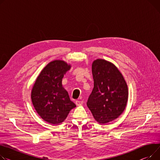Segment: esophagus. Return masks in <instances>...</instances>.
I'll return each mask as SVG.
<instances>
[{
  "label": "esophagus",
  "mask_w": 160,
  "mask_h": 160,
  "mask_svg": "<svg viewBox=\"0 0 160 160\" xmlns=\"http://www.w3.org/2000/svg\"><path fill=\"white\" fill-rule=\"evenodd\" d=\"M75 103H76L77 105H82L83 103V101H82V100H77L75 102Z\"/></svg>",
  "instance_id": "34e87169"
}]
</instances>
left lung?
Instances as JSON below:
<instances>
[{
    "mask_svg": "<svg viewBox=\"0 0 160 160\" xmlns=\"http://www.w3.org/2000/svg\"><path fill=\"white\" fill-rule=\"evenodd\" d=\"M92 73L94 88L87 105L96 121L107 123L119 117L125 110L128 88L119 70L105 60L93 62Z\"/></svg>",
    "mask_w": 160,
    "mask_h": 160,
    "instance_id": "left-lung-1",
    "label": "left lung"
}]
</instances>
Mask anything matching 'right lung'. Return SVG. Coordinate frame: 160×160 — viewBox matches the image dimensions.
I'll use <instances>...</instances> for the list:
<instances>
[{
  "label": "right lung",
  "mask_w": 160,
  "mask_h": 160,
  "mask_svg": "<svg viewBox=\"0 0 160 160\" xmlns=\"http://www.w3.org/2000/svg\"><path fill=\"white\" fill-rule=\"evenodd\" d=\"M70 68L62 60L49 63L41 71L32 89L31 100L36 111L51 124L63 122L69 111L76 107L62 85V78Z\"/></svg>",
  "instance_id": "add662e5"
}]
</instances>
